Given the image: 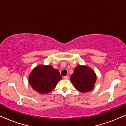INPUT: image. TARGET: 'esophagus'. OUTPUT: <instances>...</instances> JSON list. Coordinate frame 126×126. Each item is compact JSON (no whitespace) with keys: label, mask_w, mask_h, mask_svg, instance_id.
<instances>
[{"label":"esophagus","mask_w":126,"mask_h":126,"mask_svg":"<svg viewBox=\"0 0 126 126\" xmlns=\"http://www.w3.org/2000/svg\"><path fill=\"white\" fill-rule=\"evenodd\" d=\"M63 78H64V79H68V76H64V77Z\"/></svg>","instance_id":"obj_1"}]
</instances>
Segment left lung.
Listing matches in <instances>:
<instances>
[{
    "mask_svg": "<svg viewBox=\"0 0 126 126\" xmlns=\"http://www.w3.org/2000/svg\"><path fill=\"white\" fill-rule=\"evenodd\" d=\"M70 79L76 90L81 92H88L94 87L96 75L89 67L79 64L75 67Z\"/></svg>",
    "mask_w": 126,
    "mask_h": 126,
    "instance_id": "8db88e82",
    "label": "left lung"
}]
</instances>
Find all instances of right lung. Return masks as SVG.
Instances as JSON below:
<instances>
[{
    "label": "right lung",
    "mask_w": 126,
    "mask_h": 126,
    "mask_svg": "<svg viewBox=\"0 0 126 126\" xmlns=\"http://www.w3.org/2000/svg\"><path fill=\"white\" fill-rule=\"evenodd\" d=\"M62 79L59 71L51 65L39 64L30 73L28 82L32 89L41 94L51 92Z\"/></svg>",
    "instance_id": "right-lung-1"
}]
</instances>
